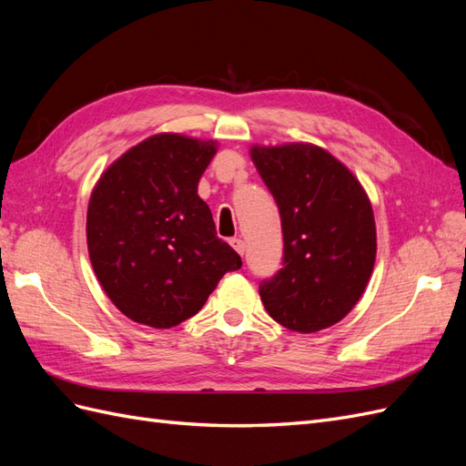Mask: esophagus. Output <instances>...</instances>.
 <instances>
[{"label": "esophagus", "instance_id": "1", "mask_svg": "<svg viewBox=\"0 0 466 466\" xmlns=\"http://www.w3.org/2000/svg\"><path fill=\"white\" fill-rule=\"evenodd\" d=\"M229 245L238 252V255H245V250H247V245H245V241H243V238H238V237H235V238H231V241H229Z\"/></svg>", "mask_w": 466, "mask_h": 466}]
</instances>
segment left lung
Listing matches in <instances>:
<instances>
[{
  "instance_id": "left-lung-1",
  "label": "left lung",
  "mask_w": 466,
  "mask_h": 466,
  "mask_svg": "<svg viewBox=\"0 0 466 466\" xmlns=\"http://www.w3.org/2000/svg\"><path fill=\"white\" fill-rule=\"evenodd\" d=\"M284 233L278 274L260 299L281 327L317 332L342 320L368 286L377 235L368 194L329 151L311 144L250 149Z\"/></svg>"
}]
</instances>
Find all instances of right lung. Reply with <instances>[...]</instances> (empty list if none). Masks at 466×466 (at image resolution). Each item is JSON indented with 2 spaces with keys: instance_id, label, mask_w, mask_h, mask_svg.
Returning a JSON list of instances; mask_svg holds the SVG:
<instances>
[{
  "instance_id": "right-lung-1",
  "label": "right lung",
  "mask_w": 466,
  "mask_h": 466,
  "mask_svg": "<svg viewBox=\"0 0 466 466\" xmlns=\"http://www.w3.org/2000/svg\"><path fill=\"white\" fill-rule=\"evenodd\" d=\"M216 142L157 134L126 151L96 182L87 209L93 270L120 311L171 329L204 307L241 257L216 235L198 180Z\"/></svg>"
}]
</instances>
